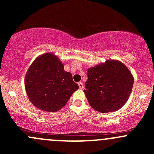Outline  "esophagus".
Here are the masks:
<instances>
[{"instance_id":"obj_1","label":"esophagus","mask_w":154,"mask_h":154,"mask_svg":"<svg viewBox=\"0 0 154 154\" xmlns=\"http://www.w3.org/2000/svg\"><path fill=\"white\" fill-rule=\"evenodd\" d=\"M78 86H79V88H80V89H83L84 88V86H83V83L82 82H80V83H78Z\"/></svg>"}]
</instances>
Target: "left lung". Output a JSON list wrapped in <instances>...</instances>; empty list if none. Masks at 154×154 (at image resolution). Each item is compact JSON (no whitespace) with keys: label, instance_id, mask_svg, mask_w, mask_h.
Segmentation results:
<instances>
[{"label":"left lung","instance_id":"1","mask_svg":"<svg viewBox=\"0 0 154 154\" xmlns=\"http://www.w3.org/2000/svg\"><path fill=\"white\" fill-rule=\"evenodd\" d=\"M88 79L83 90L90 106L102 113L122 108L133 86V74L122 62L107 60L87 71Z\"/></svg>","mask_w":154,"mask_h":154}]
</instances>
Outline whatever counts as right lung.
Returning <instances> with one entry per match:
<instances>
[{
    "instance_id": "add662e5",
    "label": "right lung",
    "mask_w": 154,
    "mask_h": 154,
    "mask_svg": "<svg viewBox=\"0 0 154 154\" xmlns=\"http://www.w3.org/2000/svg\"><path fill=\"white\" fill-rule=\"evenodd\" d=\"M24 86L29 101L36 108L57 112L63 108L78 89L72 74L52 53L40 55L32 62L25 75Z\"/></svg>"
}]
</instances>
